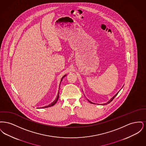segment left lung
Wrapping results in <instances>:
<instances>
[{"label": "left lung", "instance_id": "obj_1", "mask_svg": "<svg viewBox=\"0 0 146 146\" xmlns=\"http://www.w3.org/2000/svg\"><path fill=\"white\" fill-rule=\"evenodd\" d=\"M118 93H117V94H116V95H114V96H113V97H112V98H111V100H110V101H108V102H107V104H103V105H106V104H110V102H111V101H112V100H113V99H114V97H115V96H117V95H118ZM88 101H89V100H88ZM89 102H90V103H91V104H94V103H92V102H90V101H89Z\"/></svg>", "mask_w": 146, "mask_h": 146}]
</instances>
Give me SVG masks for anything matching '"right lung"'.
I'll use <instances>...</instances> for the list:
<instances>
[{"label":"right lung","mask_w":146,"mask_h":146,"mask_svg":"<svg viewBox=\"0 0 146 146\" xmlns=\"http://www.w3.org/2000/svg\"><path fill=\"white\" fill-rule=\"evenodd\" d=\"M64 76H66V75ZM63 76V77L64 76ZM62 78L61 79V82L62 81ZM58 97H59V92H58V95H57V96L56 97V98L55 99V100L52 102V103H51V104H49L48 106H45V107H42V108H48V107H51V106H54V104H55L56 103V102L57 101V100H58Z\"/></svg>","instance_id":"1"}]
</instances>
